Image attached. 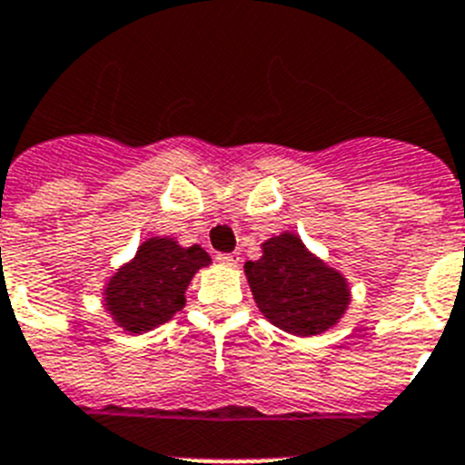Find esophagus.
Segmentation results:
<instances>
[{"label": "esophagus", "instance_id": "esophagus-1", "mask_svg": "<svg viewBox=\"0 0 465 465\" xmlns=\"http://www.w3.org/2000/svg\"><path fill=\"white\" fill-rule=\"evenodd\" d=\"M215 260L220 262V264H224V266H236L238 264V255H233V252H217Z\"/></svg>", "mask_w": 465, "mask_h": 465}]
</instances>
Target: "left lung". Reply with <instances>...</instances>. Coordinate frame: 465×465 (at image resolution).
Masks as SVG:
<instances>
[{
  "label": "left lung",
  "mask_w": 465,
  "mask_h": 465,
  "mask_svg": "<svg viewBox=\"0 0 465 465\" xmlns=\"http://www.w3.org/2000/svg\"><path fill=\"white\" fill-rule=\"evenodd\" d=\"M264 255L245 262V276L255 302L276 328L311 337L341 318L349 306L344 276L313 257L294 233L264 243Z\"/></svg>",
  "instance_id": "left-lung-1"
}]
</instances>
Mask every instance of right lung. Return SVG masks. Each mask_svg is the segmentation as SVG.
<instances>
[{"instance_id": "add662e5", "label": "right lung", "mask_w": 465, "mask_h": 465, "mask_svg": "<svg viewBox=\"0 0 465 465\" xmlns=\"http://www.w3.org/2000/svg\"><path fill=\"white\" fill-rule=\"evenodd\" d=\"M205 264L210 257L201 245L183 248L173 238H149L135 260L112 276L104 306L128 332L156 328L183 309L189 281Z\"/></svg>"}]
</instances>
